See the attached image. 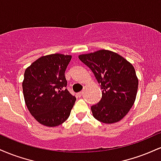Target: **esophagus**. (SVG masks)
Instances as JSON below:
<instances>
[{
    "label": "esophagus",
    "instance_id": "34e87169",
    "mask_svg": "<svg viewBox=\"0 0 161 161\" xmlns=\"http://www.w3.org/2000/svg\"><path fill=\"white\" fill-rule=\"evenodd\" d=\"M82 93H83V92H79L77 95H78L79 97H81V96H82Z\"/></svg>",
    "mask_w": 161,
    "mask_h": 161
}]
</instances>
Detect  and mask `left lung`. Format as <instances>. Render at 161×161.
I'll list each match as a JSON object with an SVG mask.
<instances>
[{"mask_svg": "<svg viewBox=\"0 0 161 161\" xmlns=\"http://www.w3.org/2000/svg\"><path fill=\"white\" fill-rule=\"evenodd\" d=\"M79 58L90 68L102 89L101 101L91 107L94 117L108 124L121 120L137 95L138 80L134 66L108 50L81 54Z\"/></svg>", "mask_w": 161, "mask_h": 161, "instance_id": "8db88e82", "label": "left lung"}]
</instances>
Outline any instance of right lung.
<instances>
[{"label": "right lung", "mask_w": 161, "mask_h": 161, "mask_svg": "<svg viewBox=\"0 0 161 161\" xmlns=\"http://www.w3.org/2000/svg\"><path fill=\"white\" fill-rule=\"evenodd\" d=\"M71 58L61 53L46 55L25 69L24 99L29 111L41 124L57 126L69 116L76 100L65 88V71Z\"/></svg>", "instance_id": "obj_1"}]
</instances>
